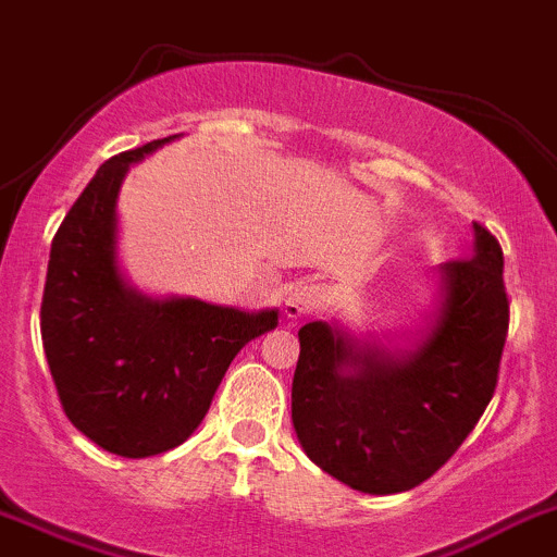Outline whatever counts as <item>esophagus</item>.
<instances>
[{"mask_svg": "<svg viewBox=\"0 0 557 557\" xmlns=\"http://www.w3.org/2000/svg\"><path fill=\"white\" fill-rule=\"evenodd\" d=\"M321 299H324L321 285L302 280V283H296L288 288V296H285V315L290 321H299L302 315L315 313L321 308Z\"/></svg>", "mask_w": 557, "mask_h": 557, "instance_id": "esophagus-1", "label": "esophagus"}]
</instances>
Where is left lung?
<instances>
[{
    "label": "left lung",
    "mask_w": 557,
    "mask_h": 557,
    "mask_svg": "<svg viewBox=\"0 0 557 557\" xmlns=\"http://www.w3.org/2000/svg\"><path fill=\"white\" fill-rule=\"evenodd\" d=\"M470 258L440 267L443 305L407 355L310 321L299 330L290 420L305 454L368 495L414 490L490 407L508 335L503 249L481 222Z\"/></svg>",
    "instance_id": "8db88e82"
}]
</instances>
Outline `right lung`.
Masks as SVG:
<instances>
[{"instance_id": "right-lung-1", "label": "right lung", "mask_w": 557, "mask_h": 557, "mask_svg": "<svg viewBox=\"0 0 557 557\" xmlns=\"http://www.w3.org/2000/svg\"><path fill=\"white\" fill-rule=\"evenodd\" d=\"M175 137L103 161L54 233L40 335L67 420L126 459L164 454L200 425L233 357L277 326L200 299H148L117 269V191L128 164Z\"/></svg>"}]
</instances>
